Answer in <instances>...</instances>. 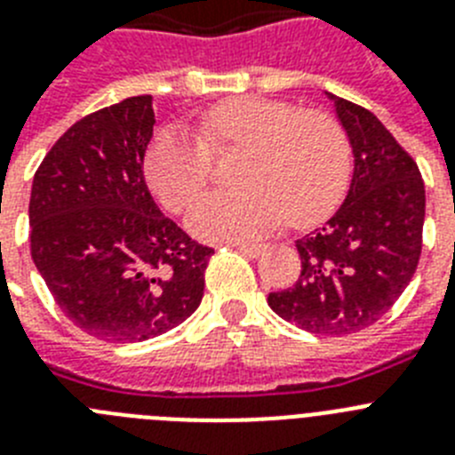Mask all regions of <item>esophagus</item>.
Returning <instances> with one entry per match:
<instances>
[{
  "instance_id": "obj_1",
  "label": "esophagus",
  "mask_w": 455,
  "mask_h": 455,
  "mask_svg": "<svg viewBox=\"0 0 455 455\" xmlns=\"http://www.w3.org/2000/svg\"><path fill=\"white\" fill-rule=\"evenodd\" d=\"M235 248L248 258H258V255L265 253L267 246H262V243H235Z\"/></svg>"
}]
</instances>
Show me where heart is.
Segmentation results:
<instances>
[{
	"label": "heart",
	"instance_id": "b5f03b06",
	"mask_svg": "<svg viewBox=\"0 0 455 455\" xmlns=\"http://www.w3.org/2000/svg\"><path fill=\"white\" fill-rule=\"evenodd\" d=\"M243 149L235 170L242 188L193 202L186 225L204 242L255 239L285 219L310 225L343 200L349 142L331 115L269 99H232L202 116L200 135L165 128L151 140L145 174L163 204L180 212L207 186L212 151Z\"/></svg>",
	"mask_w": 455,
	"mask_h": 455
}]
</instances>
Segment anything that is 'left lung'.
<instances>
[{
  "instance_id": "obj_1",
  "label": "left lung",
  "mask_w": 455,
  "mask_h": 455,
  "mask_svg": "<svg viewBox=\"0 0 455 455\" xmlns=\"http://www.w3.org/2000/svg\"><path fill=\"white\" fill-rule=\"evenodd\" d=\"M327 96L352 147V184L339 212L297 239L301 274L267 304L304 331L343 336L378 322L412 281L426 190L414 158L378 116Z\"/></svg>"
}]
</instances>
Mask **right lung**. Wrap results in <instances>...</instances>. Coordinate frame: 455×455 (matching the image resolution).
Segmentation results:
<instances>
[{
    "label": "right lung",
    "mask_w": 455,
    "mask_h": 455,
    "mask_svg": "<svg viewBox=\"0 0 455 455\" xmlns=\"http://www.w3.org/2000/svg\"><path fill=\"white\" fill-rule=\"evenodd\" d=\"M151 96L83 116L45 154L29 197L32 259L73 324L140 343L190 317L213 248L163 216L145 181Z\"/></svg>",
    "instance_id": "obj_1"
}]
</instances>
